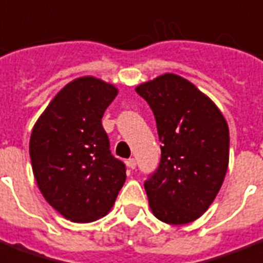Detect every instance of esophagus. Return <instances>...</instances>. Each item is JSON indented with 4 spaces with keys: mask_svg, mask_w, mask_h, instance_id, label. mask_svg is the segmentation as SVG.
<instances>
[{
    "mask_svg": "<svg viewBox=\"0 0 263 263\" xmlns=\"http://www.w3.org/2000/svg\"><path fill=\"white\" fill-rule=\"evenodd\" d=\"M127 165L129 168H132V170H134V168L136 167V161H135V158H129V160H128L127 161Z\"/></svg>",
    "mask_w": 263,
    "mask_h": 263,
    "instance_id": "1",
    "label": "esophagus"
}]
</instances>
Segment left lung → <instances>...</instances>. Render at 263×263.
Returning a JSON list of instances; mask_svg holds the SVG:
<instances>
[{"mask_svg":"<svg viewBox=\"0 0 263 263\" xmlns=\"http://www.w3.org/2000/svg\"><path fill=\"white\" fill-rule=\"evenodd\" d=\"M149 103L161 145L158 168L145 182L154 216L185 225L207 211L229 164V128L208 96L176 74L136 87Z\"/></svg>","mask_w":263,"mask_h":263,"instance_id":"obj_1","label":"left lung"}]
</instances>
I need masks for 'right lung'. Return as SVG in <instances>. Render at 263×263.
<instances>
[{"label":"right lung","instance_id":"1","mask_svg":"<svg viewBox=\"0 0 263 263\" xmlns=\"http://www.w3.org/2000/svg\"><path fill=\"white\" fill-rule=\"evenodd\" d=\"M117 92L99 78H77L58 92L34 125V178L66 219L85 223L106 215L125 182V164L111 154L102 127Z\"/></svg>","mask_w":263,"mask_h":263}]
</instances>
